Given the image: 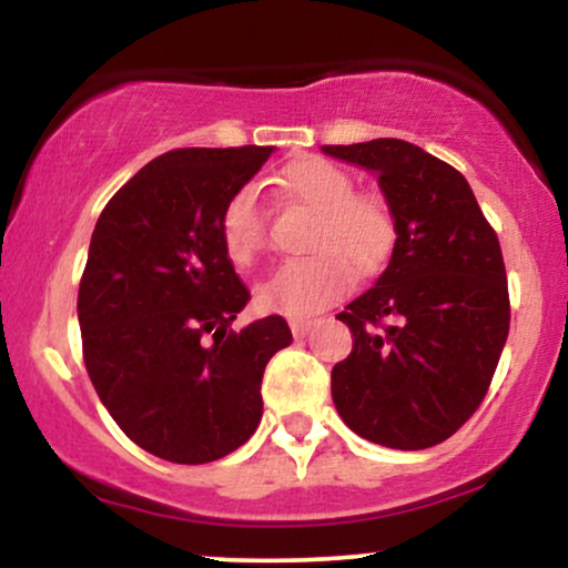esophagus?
<instances>
[{"label":"esophagus","mask_w":568,"mask_h":568,"mask_svg":"<svg viewBox=\"0 0 568 568\" xmlns=\"http://www.w3.org/2000/svg\"><path fill=\"white\" fill-rule=\"evenodd\" d=\"M312 325H315V321H310V317H296V321H291V331L293 336L302 338L312 331Z\"/></svg>","instance_id":"34e87169"}]
</instances>
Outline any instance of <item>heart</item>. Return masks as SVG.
Listing matches in <instances>:
<instances>
[{"label":"heart","instance_id":"b5f03b06","mask_svg":"<svg viewBox=\"0 0 568 568\" xmlns=\"http://www.w3.org/2000/svg\"><path fill=\"white\" fill-rule=\"evenodd\" d=\"M283 194L315 211L304 247L310 256L296 258L258 288L266 312L302 317L338 302L352 288V272L376 275L393 256L397 224L389 202L376 192H355L344 168L323 158L291 162L280 175ZM219 240L226 258L240 270H253L264 258L270 234L266 216L253 186L226 197L219 213Z\"/></svg>","mask_w":568,"mask_h":568}]
</instances>
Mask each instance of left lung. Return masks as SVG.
I'll return each instance as SVG.
<instances>
[{
    "instance_id": "1",
    "label": "left lung",
    "mask_w": 568,
    "mask_h": 568,
    "mask_svg": "<svg viewBox=\"0 0 568 568\" xmlns=\"http://www.w3.org/2000/svg\"><path fill=\"white\" fill-rule=\"evenodd\" d=\"M323 152L374 171L397 224L387 270L336 315L355 336L331 371L336 410L379 446H438L480 406L510 331L497 232L465 175L414 143Z\"/></svg>"
}]
</instances>
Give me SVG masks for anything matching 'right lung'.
<instances>
[{
	"instance_id": "obj_1",
	"label": "right lung",
	"mask_w": 568,
	"mask_h": 568,
	"mask_svg": "<svg viewBox=\"0 0 568 568\" xmlns=\"http://www.w3.org/2000/svg\"><path fill=\"white\" fill-rule=\"evenodd\" d=\"M272 146L173 149L98 216L80 280L82 357L98 397L143 452L205 465L262 422V376L293 342L280 315L232 331L251 302L219 213Z\"/></svg>"
}]
</instances>
